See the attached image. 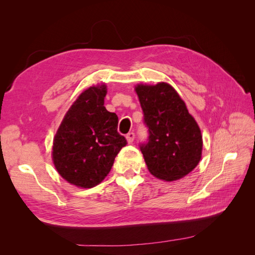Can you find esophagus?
Wrapping results in <instances>:
<instances>
[{"instance_id": "34e87169", "label": "esophagus", "mask_w": 255, "mask_h": 255, "mask_svg": "<svg viewBox=\"0 0 255 255\" xmlns=\"http://www.w3.org/2000/svg\"><path fill=\"white\" fill-rule=\"evenodd\" d=\"M134 139H135V134L133 132H130L127 135V140L128 143H132L134 141Z\"/></svg>"}]
</instances>
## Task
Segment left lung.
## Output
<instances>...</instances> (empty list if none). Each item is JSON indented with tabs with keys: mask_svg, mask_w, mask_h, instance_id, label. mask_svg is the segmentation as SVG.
Instances as JSON below:
<instances>
[{
	"mask_svg": "<svg viewBox=\"0 0 255 255\" xmlns=\"http://www.w3.org/2000/svg\"><path fill=\"white\" fill-rule=\"evenodd\" d=\"M136 94L148 128L140 151L149 171L164 181H175L194 170L201 159L202 135L185 102L167 83L137 85Z\"/></svg>",
	"mask_w": 255,
	"mask_h": 255,
	"instance_id": "1",
	"label": "left lung"
}]
</instances>
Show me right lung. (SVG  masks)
Here are the masks:
<instances>
[{
    "label": "right lung",
    "mask_w": 255,
    "mask_h": 255,
    "mask_svg": "<svg viewBox=\"0 0 255 255\" xmlns=\"http://www.w3.org/2000/svg\"><path fill=\"white\" fill-rule=\"evenodd\" d=\"M106 92L104 84L84 90L54 137V166L67 182L78 187L91 188L101 183L128 143L117 130V115L105 109Z\"/></svg>",
    "instance_id": "obj_1"
}]
</instances>
